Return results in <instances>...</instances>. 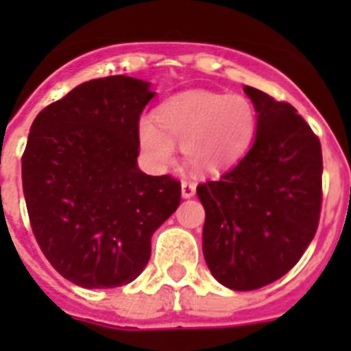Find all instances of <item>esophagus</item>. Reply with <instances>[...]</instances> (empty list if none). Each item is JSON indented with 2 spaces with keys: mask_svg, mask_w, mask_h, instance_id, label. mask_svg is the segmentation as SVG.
I'll return each instance as SVG.
<instances>
[{
  "mask_svg": "<svg viewBox=\"0 0 351 351\" xmlns=\"http://www.w3.org/2000/svg\"><path fill=\"white\" fill-rule=\"evenodd\" d=\"M181 193H182V198L195 197V182L182 181L181 182Z\"/></svg>",
  "mask_w": 351,
  "mask_h": 351,
  "instance_id": "esophagus-1",
  "label": "esophagus"
}]
</instances>
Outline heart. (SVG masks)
<instances>
[{
    "mask_svg": "<svg viewBox=\"0 0 351 351\" xmlns=\"http://www.w3.org/2000/svg\"><path fill=\"white\" fill-rule=\"evenodd\" d=\"M156 125L138 123L142 153L154 169H165L181 144L186 163L200 173H219L235 165L256 135V108L244 95L188 91L156 110Z\"/></svg>",
    "mask_w": 351,
    "mask_h": 351,
    "instance_id": "obj_1",
    "label": "heart"
}]
</instances>
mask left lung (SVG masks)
<instances>
[{
	"instance_id": "1",
	"label": "left lung",
	"mask_w": 351,
	"mask_h": 351,
	"mask_svg": "<svg viewBox=\"0 0 351 351\" xmlns=\"http://www.w3.org/2000/svg\"><path fill=\"white\" fill-rule=\"evenodd\" d=\"M244 93L256 108L255 142L234 169L197 186L207 267L239 291L274 283L299 262L318 228L324 172L320 141L295 108Z\"/></svg>"
}]
</instances>
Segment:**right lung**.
<instances>
[{
    "label": "right lung",
    "instance_id": "1",
    "mask_svg": "<svg viewBox=\"0 0 351 351\" xmlns=\"http://www.w3.org/2000/svg\"><path fill=\"white\" fill-rule=\"evenodd\" d=\"M149 86L126 75L89 80L31 125L23 156L31 228L52 267L82 288L132 283L181 202V182L138 169Z\"/></svg>",
    "mask_w": 351,
    "mask_h": 351
}]
</instances>
